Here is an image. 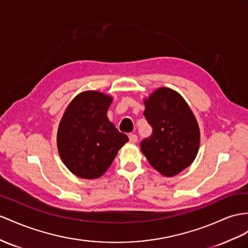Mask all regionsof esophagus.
Masks as SVG:
<instances>
[{"instance_id":"obj_1","label":"esophagus","mask_w":248,"mask_h":248,"mask_svg":"<svg viewBox=\"0 0 248 248\" xmlns=\"http://www.w3.org/2000/svg\"><path fill=\"white\" fill-rule=\"evenodd\" d=\"M129 139H130V142L135 143L137 141V136H136V134H133V133H131V134L129 135Z\"/></svg>"}]
</instances>
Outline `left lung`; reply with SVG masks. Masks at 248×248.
Wrapping results in <instances>:
<instances>
[{
  "mask_svg": "<svg viewBox=\"0 0 248 248\" xmlns=\"http://www.w3.org/2000/svg\"><path fill=\"white\" fill-rule=\"evenodd\" d=\"M143 115L153 133L140 142L142 154L161 175L173 177L192 164L200 144V131L181 95L159 88L144 99Z\"/></svg>",
  "mask_w": 248,
  "mask_h": 248,
  "instance_id": "obj_1",
  "label": "left lung"
}]
</instances>
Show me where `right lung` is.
<instances>
[{
	"mask_svg": "<svg viewBox=\"0 0 248 248\" xmlns=\"http://www.w3.org/2000/svg\"><path fill=\"white\" fill-rule=\"evenodd\" d=\"M112 103L97 91L79 93L70 103L58 130V149L65 166L79 178L95 179L110 168L129 138L107 117Z\"/></svg>",
	"mask_w": 248,
	"mask_h": 248,
	"instance_id": "add662e5",
	"label": "right lung"
}]
</instances>
